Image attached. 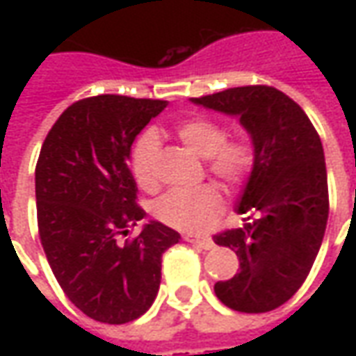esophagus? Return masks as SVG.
I'll return each mask as SVG.
<instances>
[{
  "mask_svg": "<svg viewBox=\"0 0 356 356\" xmlns=\"http://www.w3.org/2000/svg\"><path fill=\"white\" fill-rule=\"evenodd\" d=\"M183 238H185V242H191V244L202 248V250H211V248L216 246L213 240L209 238V236H193V234H186Z\"/></svg>",
  "mask_w": 356,
  "mask_h": 356,
  "instance_id": "34e87169",
  "label": "esophagus"
}]
</instances>
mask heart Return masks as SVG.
<instances>
[{"mask_svg": "<svg viewBox=\"0 0 356 356\" xmlns=\"http://www.w3.org/2000/svg\"><path fill=\"white\" fill-rule=\"evenodd\" d=\"M177 137L200 158H208V171L225 186L244 185L255 165L254 143L246 135L227 137L225 127L209 118H188L177 125ZM160 139L154 129L140 135L131 150V171L143 191L158 185ZM221 209V196L216 186L204 185L188 191H171L156 202L154 213L162 223L181 231H202Z\"/></svg>", "mask_w": 356, "mask_h": 356, "instance_id": "obj_1", "label": "heart"}]
</instances>
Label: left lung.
I'll use <instances>...</instances> for the list:
<instances>
[{
	"instance_id": "8db88e82",
	"label": "left lung",
	"mask_w": 356,
	"mask_h": 356,
	"mask_svg": "<svg viewBox=\"0 0 356 356\" xmlns=\"http://www.w3.org/2000/svg\"><path fill=\"white\" fill-rule=\"evenodd\" d=\"M236 116L254 143L255 165L240 194L244 227L219 232L216 244L236 252L240 270L213 286L240 313H267L305 282L328 221L324 150L311 120L275 88L246 86L191 99Z\"/></svg>"
}]
</instances>
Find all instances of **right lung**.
I'll return each instance as SVG.
<instances>
[{
  "label": "right lung",
  "instance_id": "add662e5",
  "mask_svg": "<svg viewBox=\"0 0 356 356\" xmlns=\"http://www.w3.org/2000/svg\"><path fill=\"white\" fill-rule=\"evenodd\" d=\"M168 101L97 95L74 102L43 140L35 165L38 229L66 298L93 321L125 324L154 303L162 254L179 232L160 221L120 242L145 217L127 162Z\"/></svg>",
  "mask_w": 356,
  "mask_h": 356
}]
</instances>
